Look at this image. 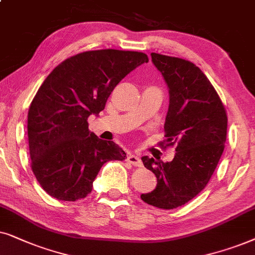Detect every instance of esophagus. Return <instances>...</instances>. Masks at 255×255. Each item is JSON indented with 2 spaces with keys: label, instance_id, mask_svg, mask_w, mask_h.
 <instances>
[{
  "label": "esophagus",
  "instance_id": "1",
  "mask_svg": "<svg viewBox=\"0 0 255 255\" xmlns=\"http://www.w3.org/2000/svg\"><path fill=\"white\" fill-rule=\"evenodd\" d=\"M127 161L131 163V164L134 165V167H142V161L141 158L138 157L137 155L135 154H129L127 156Z\"/></svg>",
  "mask_w": 255,
  "mask_h": 255
}]
</instances>
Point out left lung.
<instances>
[{"label": "left lung", "instance_id": "1", "mask_svg": "<svg viewBox=\"0 0 255 255\" xmlns=\"http://www.w3.org/2000/svg\"><path fill=\"white\" fill-rule=\"evenodd\" d=\"M151 60L169 88L164 144H176V154L171 162L142 157L157 185L142 193L141 199L171 210L191 201L209 183L225 148L227 115L215 87L198 66L155 52Z\"/></svg>", "mask_w": 255, "mask_h": 255}]
</instances>
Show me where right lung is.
<instances>
[{"instance_id":"add662e5","label":"right lung","mask_w":255,"mask_h":255,"mask_svg":"<svg viewBox=\"0 0 255 255\" xmlns=\"http://www.w3.org/2000/svg\"><path fill=\"white\" fill-rule=\"evenodd\" d=\"M148 62L136 51H86L46 77L28 113L31 169L44 191L59 201L85 198L105 163L126 158L117 143L88 130L87 119L104 110L128 73Z\"/></svg>"}]
</instances>
